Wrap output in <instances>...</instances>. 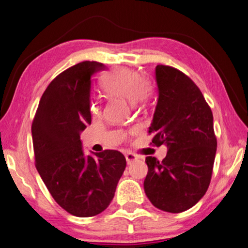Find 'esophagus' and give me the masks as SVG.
<instances>
[{"mask_svg":"<svg viewBox=\"0 0 248 248\" xmlns=\"http://www.w3.org/2000/svg\"><path fill=\"white\" fill-rule=\"evenodd\" d=\"M125 159H127L128 164H132L133 162L138 161V156L133 153H127V154H125Z\"/></svg>","mask_w":248,"mask_h":248,"instance_id":"esophagus-1","label":"esophagus"}]
</instances>
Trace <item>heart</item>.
<instances>
[{
    "label": "heart",
    "instance_id": "1",
    "mask_svg": "<svg viewBox=\"0 0 248 248\" xmlns=\"http://www.w3.org/2000/svg\"><path fill=\"white\" fill-rule=\"evenodd\" d=\"M105 94L109 97H118L128 100L133 105H144L152 97V87L143 77L136 70L120 68L106 74L102 82ZM94 116L100 114V107L97 102L91 106Z\"/></svg>",
    "mask_w": 248,
    "mask_h": 248
}]
</instances>
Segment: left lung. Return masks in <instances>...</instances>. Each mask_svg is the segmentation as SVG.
I'll return each mask as SVG.
<instances>
[{
    "label": "left lung",
    "instance_id": "left-lung-1",
    "mask_svg": "<svg viewBox=\"0 0 248 248\" xmlns=\"http://www.w3.org/2000/svg\"><path fill=\"white\" fill-rule=\"evenodd\" d=\"M155 78L158 99L149 133L154 145L169 151L163 161L145 158L144 191L154 207L179 213L208 190L217 152L213 116L199 87L182 71L158 64Z\"/></svg>",
    "mask_w": 248,
    "mask_h": 248
}]
</instances>
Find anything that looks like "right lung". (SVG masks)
Returning a JSON list of instances; mask_svg holds the SVG:
<instances>
[{
  "instance_id": "right-lung-1",
  "label": "right lung",
  "mask_w": 248,
  "mask_h": 248,
  "mask_svg": "<svg viewBox=\"0 0 248 248\" xmlns=\"http://www.w3.org/2000/svg\"><path fill=\"white\" fill-rule=\"evenodd\" d=\"M103 63L83 61L49 84L31 124L36 169L56 202L79 217L103 212L125 169L116 150L84 155L79 133L91 124V78Z\"/></svg>"
}]
</instances>
